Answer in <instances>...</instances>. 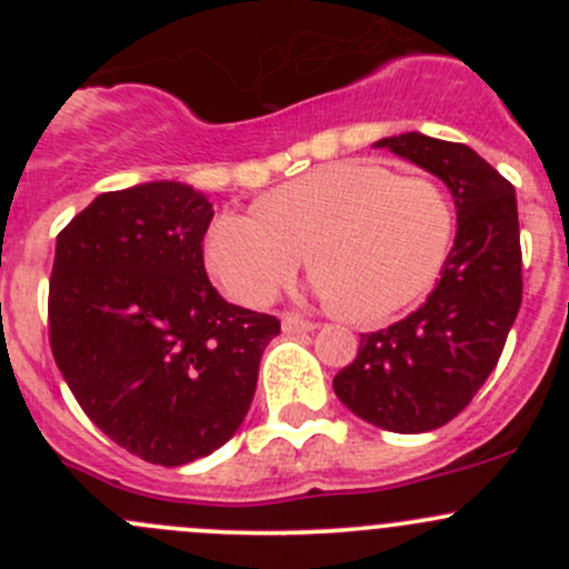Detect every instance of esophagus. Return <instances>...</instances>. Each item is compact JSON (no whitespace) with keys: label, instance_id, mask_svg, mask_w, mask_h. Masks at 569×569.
I'll use <instances>...</instances> for the list:
<instances>
[{"label":"esophagus","instance_id":"34e87169","mask_svg":"<svg viewBox=\"0 0 569 569\" xmlns=\"http://www.w3.org/2000/svg\"><path fill=\"white\" fill-rule=\"evenodd\" d=\"M280 325H283V332H291V336H295V332H311L313 327H317L313 321L302 319L300 313H283Z\"/></svg>","mask_w":569,"mask_h":569}]
</instances>
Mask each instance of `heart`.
Masks as SVG:
<instances>
[{
	"instance_id": "1",
	"label": "heart",
	"mask_w": 569,
	"mask_h": 569,
	"mask_svg": "<svg viewBox=\"0 0 569 569\" xmlns=\"http://www.w3.org/2000/svg\"><path fill=\"white\" fill-rule=\"evenodd\" d=\"M449 192L375 162H332L283 183L261 211H222L206 233V267L244 306H267L306 250L321 300L352 321H380L427 295L455 242Z\"/></svg>"
}]
</instances>
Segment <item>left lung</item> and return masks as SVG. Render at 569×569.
Segmentation results:
<instances>
[{
  "mask_svg": "<svg viewBox=\"0 0 569 569\" xmlns=\"http://www.w3.org/2000/svg\"><path fill=\"white\" fill-rule=\"evenodd\" d=\"M438 176L457 206L455 248L418 311L360 336L358 358L332 380L363 421L399 435L460 416L496 369L523 302L515 187L462 142L407 131L375 142Z\"/></svg>",
  "mask_w": 569,
  "mask_h": 569,
  "instance_id": "obj_1",
  "label": "left lung"
}]
</instances>
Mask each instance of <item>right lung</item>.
Listing matches in <instances>:
<instances>
[{
  "instance_id": "obj_1",
  "label": "right lung",
  "mask_w": 569,
  "mask_h": 569,
  "mask_svg": "<svg viewBox=\"0 0 569 569\" xmlns=\"http://www.w3.org/2000/svg\"><path fill=\"white\" fill-rule=\"evenodd\" d=\"M209 198L178 181L104 192L57 237L49 343L90 421L176 468L233 438L280 332L231 306L203 267Z\"/></svg>"
}]
</instances>
